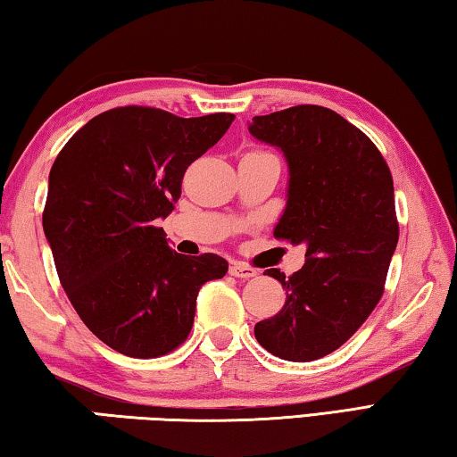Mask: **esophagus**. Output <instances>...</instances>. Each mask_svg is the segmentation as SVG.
<instances>
[{
  "label": "esophagus",
  "instance_id": "1",
  "mask_svg": "<svg viewBox=\"0 0 457 457\" xmlns=\"http://www.w3.org/2000/svg\"><path fill=\"white\" fill-rule=\"evenodd\" d=\"M229 274L234 278H244V280H247V278L256 276L258 270L252 266H245V264H242V262H234V264L229 266Z\"/></svg>",
  "mask_w": 457,
  "mask_h": 457
}]
</instances>
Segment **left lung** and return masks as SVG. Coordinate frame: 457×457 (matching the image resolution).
Masks as SVG:
<instances>
[{
    "label": "left lung",
    "instance_id": "1",
    "mask_svg": "<svg viewBox=\"0 0 457 457\" xmlns=\"http://www.w3.org/2000/svg\"><path fill=\"white\" fill-rule=\"evenodd\" d=\"M247 130L288 165L274 236L306 245L290 278L264 272L282 284L286 303L253 335L284 361H316L345 345L383 296L399 239L393 177L373 141L330 108L292 106L253 117Z\"/></svg>",
    "mask_w": 457,
    "mask_h": 457
}]
</instances>
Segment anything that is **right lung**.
<instances>
[{
	"label": "right lung",
	"mask_w": 457,
	"mask_h": 457,
	"mask_svg": "<svg viewBox=\"0 0 457 457\" xmlns=\"http://www.w3.org/2000/svg\"><path fill=\"white\" fill-rule=\"evenodd\" d=\"M234 119L112 108L54 161L42 223L62 288L90 332L120 354L153 359L177 349L199 288L228 272L215 253L173 252L157 221L173 212L185 169Z\"/></svg>",
	"instance_id": "obj_1"
}]
</instances>
